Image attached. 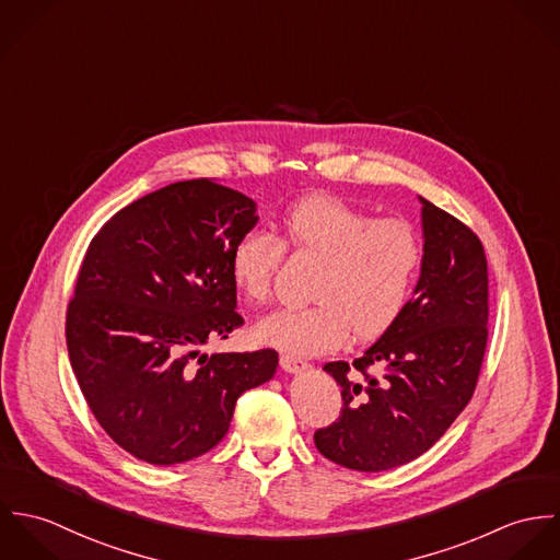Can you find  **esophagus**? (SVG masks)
I'll list each match as a JSON object with an SVG mask.
<instances>
[{"label": "esophagus", "instance_id": "esophagus-1", "mask_svg": "<svg viewBox=\"0 0 560 560\" xmlns=\"http://www.w3.org/2000/svg\"><path fill=\"white\" fill-rule=\"evenodd\" d=\"M280 366H282L287 373H302V371H306L311 364H308L304 358H300V355L282 353V355H280Z\"/></svg>", "mask_w": 560, "mask_h": 560}]
</instances>
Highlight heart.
<instances>
[{
	"instance_id": "b5f03b06",
	"label": "heart",
	"mask_w": 560,
	"mask_h": 560,
	"mask_svg": "<svg viewBox=\"0 0 560 560\" xmlns=\"http://www.w3.org/2000/svg\"><path fill=\"white\" fill-rule=\"evenodd\" d=\"M282 238L247 231L233 247L231 271L247 300L262 302L284 258V243L319 258L311 291L317 302L276 311L254 329L260 342L306 355L342 347L353 327L360 338L384 334L405 311L424 254L407 220H373L331 196L293 205L282 218Z\"/></svg>"
}]
</instances>
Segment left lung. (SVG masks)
Listing matches in <instances>:
<instances>
[{
  "label": "left lung",
  "mask_w": 560,
  "mask_h": 560,
  "mask_svg": "<svg viewBox=\"0 0 560 560\" xmlns=\"http://www.w3.org/2000/svg\"><path fill=\"white\" fill-rule=\"evenodd\" d=\"M418 200L424 254L411 300L351 366H323L340 386L342 407L315 444L349 470L382 472L420 457L477 388L489 317L485 249L464 222Z\"/></svg>",
  "instance_id": "1"
}]
</instances>
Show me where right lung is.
<instances>
[{"instance_id": "add662e5", "label": "right lung", "mask_w": 560, "mask_h": 560, "mask_svg": "<svg viewBox=\"0 0 560 560\" xmlns=\"http://www.w3.org/2000/svg\"><path fill=\"white\" fill-rule=\"evenodd\" d=\"M256 202L209 178L172 183L120 209L90 241L67 311L83 399L133 457L172 466L229 433L237 399L269 382L273 349H200L243 325L231 254Z\"/></svg>"}]
</instances>
